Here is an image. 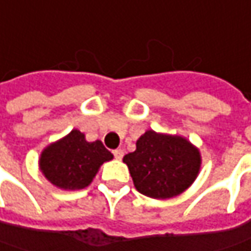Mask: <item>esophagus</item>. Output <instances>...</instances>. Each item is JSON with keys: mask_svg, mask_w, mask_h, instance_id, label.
Masks as SVG:
<instances>
[{"mask_svg": "<svg viewBox=\"0 0 251 251\" xmlns=\"http://www.w3.org/2000/svg\"><path fill=\"white\" fill-rule=\"evenodd\" d=\"M112 153H114V157L116 158V160H121V158L124 157V150H122V149H116Z\"/></svg>", "mask_w": 251, "mask_h": 251, "instance_id": "1", "label": "esophagus"}]
</instances>
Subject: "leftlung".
<instances>
[{"mask_svg": "<svg viewBox=\"0 0 251 251\" xmlns=\"http://www.w3.org/2000/svg\"><path fill=\"white\" fill-rule=\"evenodd\" d=\"M124 163L140 194L167 200L180 195L195 181L201 154L185 137L147 130L137 139L136 150L124 157Z\"/></svg>", "mask_w": 251, "mask_h": 251, "instance_id": "8db88e82", "label": "left lung"}]
</instances>
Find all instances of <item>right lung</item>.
Instances as JSON below:
<instances>
[{
  "mask_svg": "<svg viewBox=\"0 0 251 251\" xmlns=\"http://www.w3.org/2000/svg\"><path fill=\"white\" fill-rule=\"evenodd\" d=\"M112 158L114 154L101 140L87 142L84 133L73 129L42 151L39 167L57 188L75 191L88 187L100 167Z\"/></svg>",
  "mask_w": 251,
  "mask_h": 251,
  "instance_id": "1",
  "label": "right lung"
}]
</instances>
